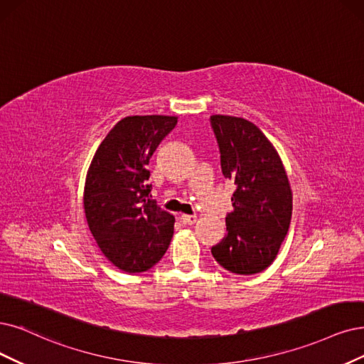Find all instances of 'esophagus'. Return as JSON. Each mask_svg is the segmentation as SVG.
<instances>
[{
	"label": "esophagus",
	"instance_id": "esophagus-1",
	"mask_svg": "<svg viewBox=\"0 0 364 364\" xmlns=\"http://www.w3.org/2000/svg\"><path fill=\"white\" fill-rule=\"evenodd\" d=\"M196 216H195V214H192V216H191V214H183V216H181V222L184 223V225H193L195 222H196Z\"/></svg>",
	"mask_w": 364,
	"mask_h": 364
}]
</instances>
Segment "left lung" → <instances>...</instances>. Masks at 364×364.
<instances>
[{
    "label": "left lung",
    "instance_id": "obj_1",
    "mask_svg": "<svg viewBox=\"0 0 364 364\" xmlns=\"http://www.w3.org/2000/svg\"><path fill=\"white\" fill-rule=\"evenodd\" d=\"M225 178L235 186L225 238L211 253L225 270L257 274L276 259L292 214V192L273 144L250 121L211 115Z\"/></svg>",
    "mask_w": 364,
    "mask_h": 364
}]
</instances>
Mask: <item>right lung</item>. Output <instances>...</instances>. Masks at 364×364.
<instances>
[{
    "label": "right lung",
    "instance_id": "1",
    "mask_svg": "<svg viewBox=\"0 0 364 364\" xmlns=\"http://www.w3.org/2000/svg\"><path fill=\"white\" fill-rule=\"evenodd\" d=\"M177 117L133 115L112 127L88 168L84 208L102 253L119 270L142 273L169 247L173 216L150 199L146 165Z\"/></svg>",
    "mask_w": 364,
    "mask_h": 364
}]
</instances>
